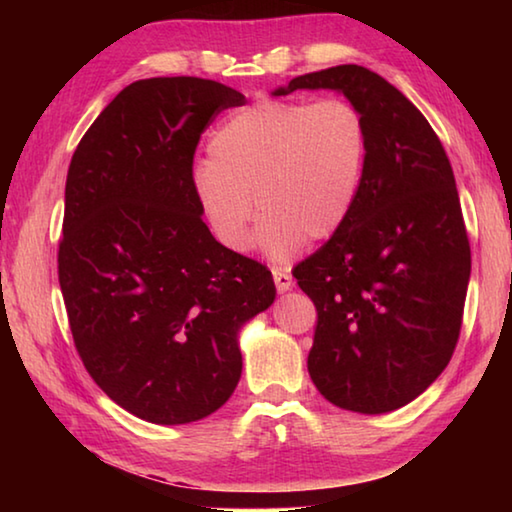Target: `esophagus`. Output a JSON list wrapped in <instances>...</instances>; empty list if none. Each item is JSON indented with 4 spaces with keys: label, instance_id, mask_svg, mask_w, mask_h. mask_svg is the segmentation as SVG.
Instances as JSON below:
<instances>
[{
    "label": "esophagus",
    "instance_id": "esophagus-1",
    "mask_svg": "<svg viewBox=\"0 0 512 512\" xmlns=\"http://www.w3.org/2000/svg\"><path fill=\"white\" fill-rule=\"evenodd\" d=\"M273 280H275V287L280 293L289 291L293 287V277L287 271H282V268H273Z\"/></svg>",
    "mask_w": 512,
    "mask_h": 512
}]
</instances>
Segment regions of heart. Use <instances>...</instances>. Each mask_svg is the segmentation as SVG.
Segmentation results:
<instances>
[{
  "instance_id": "heart-1",
  "label": "heart",
  "mask_w": 512,
  "mask_h": 512,
  "mask_svg": "<svg viewBox=\"0 0 512 512\" xmlns=\"http://www.w3.org/2000/svg\"><path fill=\"white\" fill-rule=\"evenodd\" d=\"M368 146L366 117L348 99H262L216 128L194 192L221 246L244 253L257 210L259 246L289 259L305 237L329 239L350 219Z\"/></svg>"
}]
</instances>
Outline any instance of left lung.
<instances>
[{
	"label": "left lung",
	"instance_id": "1",
	"mask_svg": "<svg viewBox=\"0 0 512 512\" xmlns=\"http://www.w3.org/2000/svg\"><path fill=\"white\" fill-rule=\"evenodd\" d=\"M305 88L343 92L370 135L350 219L293 268L318 314L307 368L332 404L388 413L427 391L461 334L472 255L454 171L429 121L379 74L336 65L275 97Z\"/></svg>",
	"mask_w": 512,
	"mask_h": 512
}]
</instances>
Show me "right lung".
Returning <instances> with one entry per match:
<instances>
[{"mask_svg":"<svg viewBox=\"0 0 512 512\" xmlns=\"http://www.w3.org/2000/svg\"><path fill=\"white\" fill-rule=\"evenodd\" d=\"M196 76L135 81L69 162L58 280L76 352L121 409L196 422L241 377L239 327L271 307V271L212 237L194 192V153L219 112L244 106Z\"/></svg>","mask_w":512,"mask_h":512,"instance_id":"add662e5","label":"right lung"}]
</instances>
